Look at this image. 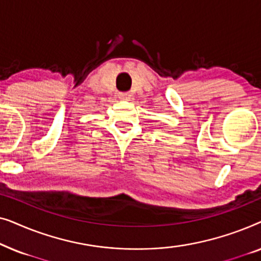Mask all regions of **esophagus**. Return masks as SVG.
I'll return each mask as SVG.
<instances>
[{"label": "esophagus", "mask_w": 261, "mask_h": 261, "mask_svg": "<svg viewBox=\"0 0 261 261\" xmlns=\"http://www.w3.org/2000/svg\"><path fill=\"white\" fill-rule=\"evenodd\" d=\"M119 98L122 99V101H129V99L132 98V95H130V92H120Z\"/></svg>", "instance_id": "esophagus-1"}]
</instances>
